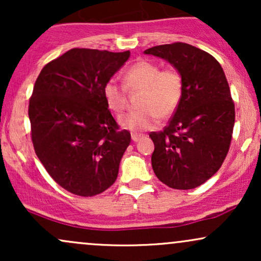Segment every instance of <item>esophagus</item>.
Masks as SVG:
<instances>
[{"label":"esophagus","instance_id":"34e87169","mask_svg":"<svg viewBox=\"0 0 261 261\" xmlns=\"http://www.w3.org/2000/svg\"><path fill=\"white\" fill-rule=\"evenodd\" d=\"M142 137H143V135H141V134H131V139H133L134 142H137V141H140Z\"/></svg>","mask_w":261,"mask_h":261}]
</instances>
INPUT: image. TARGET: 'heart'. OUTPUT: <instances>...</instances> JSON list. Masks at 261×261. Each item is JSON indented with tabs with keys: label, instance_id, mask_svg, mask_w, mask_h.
Returning <instances> with one entry per match:
<instances>
[{
	"label": "heart",
	"instance_id": "obj_1",
	"mask_svg": "<svg viewBox=\"0 0 261 261\" xmlns=\"http://www.w3.org/2000/svg\"><path fill=\"white\" fill-rule=\"evenodd\" d=\"M125 86L115 79L103 86L107 107L114 113H121L127 103V90L142 89L139 100L141 109L119 118V125L130 131H146L154 127L158 118H169L178 109L182 97V80L172 68L162 70L154 62L137 61L124 74Z\"/></svg>",
	"mask_w": 261,
	"mask_h": 261
}]
</instances>
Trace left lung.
I'll return each mask as SVG.
<instances>
[{"label": "left lung", "instance_id": "left-lung-1", "mask_svg": "<svg viewBox=\"0 0 261 261\" xmlns=\"http://www.w3.org/2000/svg\"><path fill=\"white\" fill-rule=\"evenodd\" d=\"M178 70L182 97L169 124L151 133L152 168L163 184L189 190L208 180L222 166L232 140L234 103L226 76L208 53L185 43L149 47Z\"/></svg>", "mask_w": 261, "mask_h": 261}]
</instances>
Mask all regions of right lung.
<instances>
[{"label":"right lung","instance_id":"obj_1","mask_svg":"<svg viewBox=\"0 0 261 261\" xmlns=\"http://www.w3.org/2000/svg\"><path fill=\"white\" fill-rule=\"evenodd\" d=\"M130 51L74 49L44 66L29 99L35 153L60 187L79 196L103 193L118 178L131 135L119 130L103 86Z\"/></svg>","mask_w":261,"mask_h":261}]
</instances>
